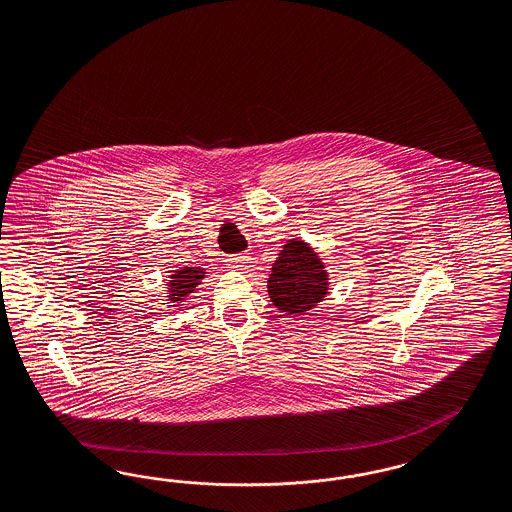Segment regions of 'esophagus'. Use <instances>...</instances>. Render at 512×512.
<instances>
[{
    "mask_svg": "<svg viewBox=\"0 0 512 512\" xmlns=\"http://www.w3.org/2000/svg\"><path fill=\"white\" fill-rule=\"evenodd\" d=\"M227 264H229V268H233V270H246L249 264V257H246V255H236V257L227 259Z\"/></svg>",
    "mask_w": 512,
    "mask_h": 512,
    "instance_id": "34e87169",
    "label": "esophagus"
}]
</instances>
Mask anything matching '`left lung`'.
<instances>
[{"label":"left lung","mask_w":512,"mask_h":512,"mask_svg":"<svg viewBox=\"0 0 512 512\" xmlns=\"http://www.w3.org/2000/svg\"><path fill=\"white\" fill-rule=\"evenodd\" d=\"M272 304L289 315H306L325 300L330 287L326 264L302 238H291L278 253L268 276Z\"/></svg>","instance_id":"1"}]
</instances>
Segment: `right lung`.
Instances as JSON below:
<instances>
[{
    "instance_id": "1",
    "label": "right lung",
    "mask_w": 512,
    "mask_h": 512,
    "mask_svg": "<svg viewBox=\"0 0 512 512\" xmlns=\"http://www.w3.org/2000/svg\"><path fill=\"white\" fill-rule=\"evenodd\" d=\"M206 278V270L201 266H182L172 270L171 276L167 279V300L174 308H184V302L195 289L201 285L202 279Z\"/></svg>"
}]
</instances>
